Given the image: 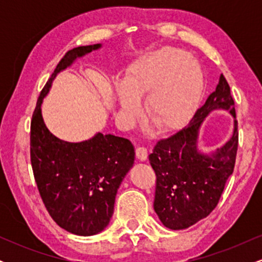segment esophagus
<instances>
[{"label": "esophagus", "mask_w": 262, "mask_h": 262, "mask_svg": "<svg viewBox=\"0 0 262 262\" xmlns=\"http://www.w3.org/2000/svg\"><path fill=\"white\" fill-rule=\"evenodd\" d=\"M135 152H137V158L139 159L140 161H145L146 159H148V149H146L145 146H138Z\"/></svg>", "instance_id": "34e87169"}]
</instances>
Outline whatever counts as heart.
<instances>
[{
	"label": "heart",
	"mask_w": 262,
	"mask_h": 262,
	"mask_svg": "<svg viewBox=\"0 0 262 262\" xmlns=\"http://www.w3.org/2000/svg\"><path fill=\"white\" fill-rule=\"evenodd\" d=\"M204 89L201 68L188 53L164 50L133 62L124 83H117L122 113L135 121L141 114L139 97L145 96L148 121L160 130L181 125L194 110Z\"/></svg>",
	"instance_id": "b5f03b06"
}]
</instances>
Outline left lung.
Wrapping results in <instances>:
<instances>
[{"instance_id": "left-lung-1", "label": "left lung", "mask_w": 262, "mask_h": 262, "mask_svg": "<svg viewBox=\"0 0 262 262\" xmlns=\"http://www.w3.org/2000/svg\"><path fill=\"white\" fill-rule=\"evenodd\" d=\"M235 103L223 74L215 91L192 119L166 139L156 143L149 161L156 175L154 209L165 227L179 230L208 217L217 207L225 183L233 173L239 144L237 122L230 140L213 155L197 150L198 129L209 112L227 110L235 118Z\"/></svg>"}]
</instances>
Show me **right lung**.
Listing matches in <instances>:
<instances>
[{
  "label": "right lung",
  "mask_w": 262,
  "mask_h": 262,
  "mask_svg": "<svg viewBox=\"0 0 262 262\" xmlns=\"http://www.w3.org/2000/svg\"><path fill=\"white\" fill-rule=\"evenodd\" d=\"M100 47H77L62 56L39 95L31 122V162L41 201L59 227L82 236L95 235L110 223L117 191L134 164V146L102 133L81 143L59 139L44 124L40 106L56 74Z\"/></svg>",
  "instance_id": "obj_1"
}]
</instances>
